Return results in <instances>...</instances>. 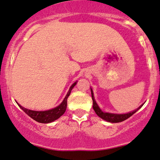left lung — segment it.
<instances>
[{
    "mask_svg": "<svg viewBox=\"0 0 160 160\" xmlns=\"http://www.w3.org/2000/svg\"><path fill=\"white\" fill-rule=\"evenodd\" d=\"M91 88V92H92V101H93V109L95 110V113L97 114L100 118L103 119V120L107 121L108 122H111V123H118V122H122L123 121H125L126 119H128V118H130V116H132L134 113H136L138 109H141L142 106L144 105V103H142L141 106L138 107L137 109H136L135 110L130 112L128 113H124V114H117V113H111V112H103L102 109L100 108L99 106L98 105L97 102L95 101V97H94V93H93V90Z\"/></svg>",
    "mask_w": 160,
    "mask_h": 160,
    "instance_id": "obj_1",
    "label": "left lung"
}]
</instances>
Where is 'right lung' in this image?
Segmentation results:
<instances>
[{"instance_id": "add662e5", "label": "right lung", "mask_w": 160, "mask_h": 160, "mask_svg": "<svg viewBox=\"0 0 160 160\" xmlns=\"http://www.w3.org/2000/svg\"><path fill=\"white\" fill-rule=\"evenodd\" d=\"M78 81L74 82V83L71 86V87L69 88V90L68 93L65 95V98L63 99V101H62V103L59 106H57L55 108H53L51 109H48V110L45 111H35V110H31V109H28L23 107L22 106H21L18 102L16 101L17 104L19 106L21 109L26 113L27 115H28L30 118H32L33 120L36 121L37 122L39 123H43V124H48V123H51L54 122V121L58 119L59 117H61L62 115L65 113V110H66L67 107V99H68V96L70 95L71 92H72V88L74 87L75 85L77 84Z\"/></svg>"}]
</instances>
